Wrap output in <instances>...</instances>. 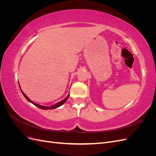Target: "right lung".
<instances>
[{
  "label": "right lung",
  "instance_id": "obj_1",
  "mask_svg": "<svg viewBox=\"0 0 156 156\" xmlns=\"http://www.w3.org/2000/svg\"><path fill=\"white\" fill-rule=\"evenodd\" d=\"M21 89V88H20ZM21 92H22V94H23V95L25 96V98L27 99V101H29V102H30L31 103H32L33 105H36V107H39V108H41V109H44V110H48V109H54V108H58V107H59L60 106H61V105H62L66 101V100H68V98H69V94H68V96L65 99H64L63 100H62V101H59V102H58V103H55V105H53V106H51V107H45V106H43V105H39V104H37V103H34V102H33L32 101H31L30 99L28 98L27 96H26V94L23 92L22 90H21Z\"/></svg>",
  "mask_w": 156,
  "mask_h": 156
}]
</instances>
